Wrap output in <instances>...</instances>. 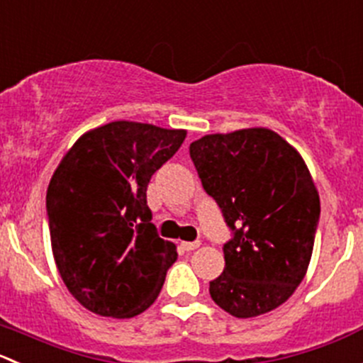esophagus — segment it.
Masks as SVG:
<instances>
[{
  "label": "esophagus",
  "mask_w": 363,
  "mask_h": 363,
  "mask_svg": "<svg viewBox=\"0 0 363 363\" xmlns=\"http://www.w3.org/2000/svg\"><path fill=\"white\" fill-rule=\"evenodd\" d=\"M200 246V241H182L181 242V248L186 250V252H193Z\"/></svg>",
  "instance_id": "34e87169"
}]
</instances>
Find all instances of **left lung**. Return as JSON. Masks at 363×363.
Returning a JSON list of instances; mask_svg holds the SVG:
<instances>
[{
	"instance_id": "left-lung-1",
	"label": "left lung",
	"mask_w": 363,
	"mask_h": 363,
	"mask_svg": "<svg viewBox=\"0 0 363 363\" xmlns=\"http://www.w3.org/2000/svg\"><path fill=\"white\" fill-rule=\"evenodd\" d=\"M189 157L232 232L211 298L235 318L280 307L307 273L321 214L305 161L264 128L207 135L189 145Z\"/></svg>"
}]
</instances>
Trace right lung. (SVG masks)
Segmentation results:
<instances>
[{
    "instance_id": "add662e5",
    "label": "right lung",
    "mask_w": 363,
    "mask_h": 363,
    "mask_svg": "<svg viewBox=\"0 0 363 363\" xmlns=\"http://www.w3.org/2000/svg\"><path fill=\"white\" fill-rule=\"evenodd\" d=\"M182 129L118 121L84 133L45 196L52 255L74 298L104 318H135L160 296L177 259L157 234L150 177L179 150Z\"/></svg>"
}]
</instances>
